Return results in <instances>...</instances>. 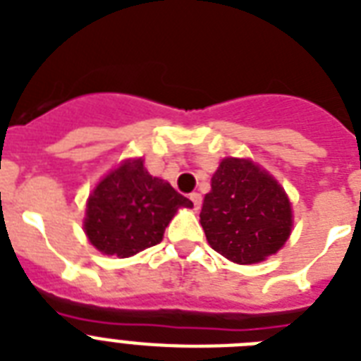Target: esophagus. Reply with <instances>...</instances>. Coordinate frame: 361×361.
Segmentation results:
<instances>
[{"label": "esophagus", "instance_id": "34e87169", "mask_svg": "<svg viewBox=\"0 0 361 361\" xmlns=\"http://www.w3.org/2000/svg\"><path fill=\"white\" fill-rule=\"evenodd\" d=\"M190 199H192V202H193V208H195V210H199V208H201V204H202L201 193H197V192L190 193Z\"/></svg>", "mask_w": 361, "mask_h": 361}]
</instances>
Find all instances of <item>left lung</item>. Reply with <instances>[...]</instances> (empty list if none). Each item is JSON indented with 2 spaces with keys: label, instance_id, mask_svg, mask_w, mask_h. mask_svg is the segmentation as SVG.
<instances>
[{
  "label": "left lung",
  "instance_id": "8db88e82",
  "mask_svg": "<svg viewBox=\"0 0 361 361\" xmlns=\"http://www.w3.org/2000/svg\"><path fill=\"white\" fill-rule=\"evenodd\" d=\"M201 225L214 251L236 264L275 255L291 232L288 195L251 160L225 159L204 195Z\"/></svg>",
  "mask_w": 361,
  "mask_h": 361
}]
</instances>
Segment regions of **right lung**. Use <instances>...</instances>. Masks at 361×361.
I'll return each mask as SVG.
<instances>
[{"mask_svg": "<svg viewBox=\"0 0 361 361\" xmlns=\"http://www.w3.org/2000/svg\"><path fill=\"white\" fill-rule=\"evenodd\" d=\"M193 202L147 173L144 160H127L106 175L86 204L85 231L97 251L127 258L162 241L177 208Z\"/></svg>", "mask_w": 361, "mask_h": 361, "instance_id": "add662e5", "label": "right lung"}]
</instances>
